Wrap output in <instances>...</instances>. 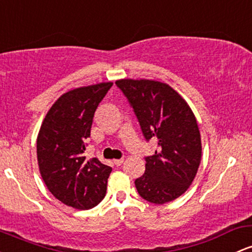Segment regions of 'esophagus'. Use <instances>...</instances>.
Returning <instances> with one entry per match:
<instances>
[{
  "instance_id": "1",
  "label": "esophagus",
  "mask_w": 252,
  "mask_h": 252,
  "mask_svg": "<svg viewBox=\"0 0 252 252\" xmlns=\"http://www.w3.org/2000/svg\"><path fill=\"white\" fill-rule=\"evenodd\" d=\"M123 161H124L123 159H116V160H113V164H115L116 166H121V165L123 164Z\"/></svg>"
}]
</instances>
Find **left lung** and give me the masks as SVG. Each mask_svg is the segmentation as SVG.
<instances>
[{
  "label": "left lung",
  "instance_id": "1",
  "mask_svg": "<svg viewBox=\"0 0 252 252\" xmlns=\"http://www.w3.org/2000/svg\"><path fill=\"white\" fill-rule=\"evenodd\" d=\"M116 85L134 109L143 136L159 146L146 158L145 173L135 181L137 192L148 202H171L189 189L200 166L202 145L195 115L164 82L122 79Z\"/></svg>",
  "mask_w": 252,
  "mask_h": 252
}]
</instances>
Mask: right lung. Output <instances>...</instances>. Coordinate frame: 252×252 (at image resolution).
I'll list each match as a JSON object with an SVG mask.
<instances>
[{"label":"right lung","instance_id":"1","mask_svg":"<svg viewBox=\"0 0 252 252\" xmlns=\"http://www.w3.org/2000/svg\"><path fill=\"white\" fill-rule=\"evenodd\" d=\"M112 82L84 86L55 101L37 137L40 176L49 191L76 209H91L105 197L112 168L82 153L91 135L93 117Z\"/></svg>","mask_w":252,"mask_h":252}]
</instances>
